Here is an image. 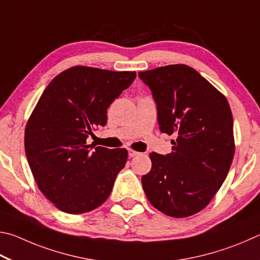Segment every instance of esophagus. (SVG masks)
Instances as JSON below:
<instances>
[{
	"label": "esophagus",
	"mask_w": 260,
	"mask_h": 260,
	"mask_svg": "<svg viewBox=\"0 0 260 260\" xmlns=\"http://www.w3.org/2000/svg\"><path fill=\"white\" fill-rule=\"evenodd\" d=\"M129 157H135V156H137V155H139L140 153H138L137 151H134V149H131V148H129Z\"/></svg>",
	"instance_id": "obj_1"
}]
</instances>
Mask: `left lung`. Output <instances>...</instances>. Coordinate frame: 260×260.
<instances>
[{"label":"left lung","instance_id":"left-lung-1","mask_svg":"<svg viewBox=\"0 0 260 260\" xmlns=\"http://www.w3.org/2000/svg\"><path fill=\"white\" fill-rule=\"evenodd\" d=\"M157 105L161 133L171 153L149 154L152 169L142 178L148 201L174 218L206 208L226 179L234 157L233 115L224 94L183 63L139 72Z\"/></svg>","mask_w":260,"mask_h":260}]
</instances>
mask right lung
<instances>
[{
	"label": "right lung",
	"instance_id": "obj_1",
	"mask_svg": "<svg viewBox=\"0 0 260 260\" xmlns=\"http://www.w3.org/2000/svg\"><path fill=\"white\" fill-rule=\"evenodd\" d=\"M136 72L74 66L50 82L25 127V152L39 189L54 207L80 215L108 199L127 160L125 148L86 145Z\"/></svg>",
	"mask_w": 260,
	"mask_h": 260
}]
</instances>
